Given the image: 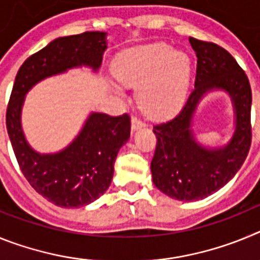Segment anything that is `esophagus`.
Masks as SVG:
<instances>
[{
	"label": "esophagus",
	"instance_id": "34e87169",
	"mask_svg": "<svg viewBox=\"0 0 260 260\" xmlns=\"http://www.w3.org/2000/svg\"><path fill=\"white\" fill-rule=\"evenodd\" d=\"M144 127V122L142 121L141 118H138V117H133L132 118V130L135 132L138 128H142Z\"/></svg>",
	"mask_w": 260,
	"mask_h": 260
}]
</instances>
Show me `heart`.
Here are the masks:
<instances>
[{
	"mask_svg": "<svg viewBox=\"0 0 260 260\" xmlns=\"http://www.w3.org/2000/svg\"><path fill=\"white\" fill-rule=\"evenodd\" d=\"M119 83L138 87V103L153 117H167L183 107L189 91L190 59L165 43L123 53L113 65ZM117 93H122L114 87Z\"/></svg>",
	"mask_w": 260,
	"mask_h": 260,
	"instance_id": "b5f03b06",
	"label": "heart"
}]
</instances>
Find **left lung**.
Masks as SVG:
<instances>
[{"label":"left lung","instance_id":"left-lung-1","mask_svg":"<svg viewBox=\"0 0 260 260\" xmlns=\"http://www.w3.org/2000/svg\"><path fill=\"white\" fill-rule=\"evenodd\" d=\"M197 54L195 88L178 116L153 126L157 138L151 161L153 185L177 201L207 198L225 186L242 167L251 144V88L245 71L224 48L189 39ZM222 90L231 98L234 134L225 145L207 147L194 138L192 119L210 92Z\"/></svg>","mask_w":260,"mask_h":260}]
</instances>
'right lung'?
Listing matches in <instances>:
<instances>
[{
  "instance_id": "add662e5",
  "label": "right lung",
  "mask_w": 260,
  "mask_h": 260,
  "mask_svg": "<svg viewBox=\"0 0 260 260\" xmlns=\"http://www.w3.org/2000/svg\"><path fill=\"white\" fill-rule=\"evenodd\" d=\"M107 35L92 31L54 39L23 62L14 82L6 112L14 153L29 185L58 207L87 206L107 191L117 153L130 138V117L91 112L65 148L40 153L32 148L23 132V105L29 89L47 78L78 68L98 73L108 48Z\"/></svg>"
}]
</instances>
